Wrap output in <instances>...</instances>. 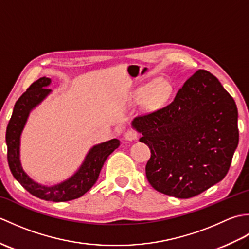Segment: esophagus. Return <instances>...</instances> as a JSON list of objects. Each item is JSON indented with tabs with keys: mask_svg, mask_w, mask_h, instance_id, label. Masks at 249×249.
Here are the masks:
<instances>
[{
	"mask_svg": "<svg viewBox=\"0 0 249 249\" xmlns=\"http://www.w3.org/2000/svg\"><path fill=\"white\" fill-rule=\"evenodd\" d=\"M125 139L127 141H136L138 139V133L134 129H128L125 133Z\"/></svg>",
	"mask_w": 249,
	"mask_h": 249,
	"instance_id": "esophagus-1",
	"label": "esophagus"
}]
</instances>
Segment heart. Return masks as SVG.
I'll return each instance as SVG.
<instances>
[{
	"label": "heart",
	"instance_id": "1",
	"mask_svg": "<svg viewBox=\"0 0 249 249\" xmlns=\"http://www.w3.org/2000/svg\"><path fill=\"white\" fill-rule=\"evenodd\" d=\"M171 94V83L163 78H157L135 89L131 99L135 104H143L147 108H157L165 104Z\"/></svg>",
	"mask_w": 249,
	"mask_h": 249
}]
</instances>
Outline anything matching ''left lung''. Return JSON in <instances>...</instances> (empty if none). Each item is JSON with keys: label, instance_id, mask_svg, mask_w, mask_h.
Instances as JSON below:
<instances>
[{"label": "left lung", "instance_id": "8db88e82", "mask_svg": "<svg viewBox=\"0 0 249 249\" xmlns=\"http://www.w3.org/2000/svg\"><path fill=\"white\" fill-rule=\"evenodd\" d=\"M151 150L146 178L157 192L195 197L221 181L239 143L237 108L212 73L199 70L166 107L134 119Z\"/></svg>", "mask_w": 249, "mask_h": 249}]
</instances>
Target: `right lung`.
Here are the masks:
<instances>
[{
  "mask_svg": "<svg viewBox=\"0 0 249 249\" xmlns=\"http://www.w3.org/2000/svg\"><path fill=\"white\" fill-rule=\"evenodd\" d=\"M50 81L49 78H39L38 80L32 83L16 102L13 115L6 128L7 161L14 178L31 195L47 201L64 202V201L81 197L96 183L104 162L111 153L118 149L120 141L118 139H112L93 146L75 176L59 185L47 187L32 181L23 171L19 160L20 135L30 111L50 93L51 89H47Z\"/></svg>",
  "mask_w": 249,
  "mask_h": 249,
  "instance_id": "add662e5",
  "label": "right lung"
}]
</instances>
